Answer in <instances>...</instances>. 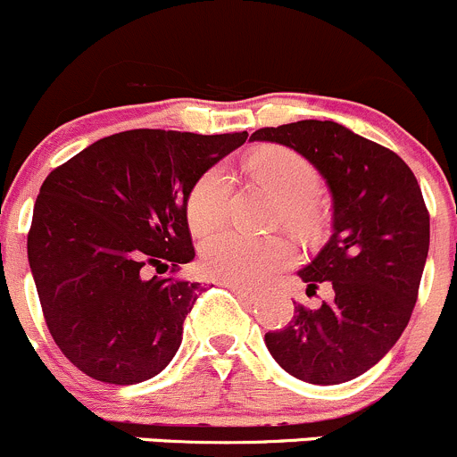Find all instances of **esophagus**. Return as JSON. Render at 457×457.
Returning a JSON list of instances; mask_svg holds the SVG:
<instances>
[{
  "instance_id": "esophagus-1",
  "label": "esophagus",
  "mask_w": 457,
  "mask_h": 457,
  "mask_svg": "<svg viewBox=\"0 0 457 457\" xmlns=\"http://www.w3.org/2000/svg\"><path fill=\"white\" fill-rule=\"evenodd\" d=\"M224 287L230 288V291H233L235 295L239 297V300H246V302H253V300H255V293L246 291V288H244V287H237V284H227V282H224Z\"/></svg>"
}]
</instances>
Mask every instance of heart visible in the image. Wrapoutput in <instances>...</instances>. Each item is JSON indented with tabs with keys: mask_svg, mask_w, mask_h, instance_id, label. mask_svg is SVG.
<instances>
[{
	"mask_svg": "<svg viewBox=\"0 0 457 457\" xmlns=\"http://www.w3.org/2000/svg\"><path fill=\"white\" fill-rule=\"evenodd\" d=\"M246 170L264 182L282 200L287 222L306 227L313 218L311 197L318 193L320 178L309 160L291 148L269 146L248 157ZM228 179L222 169H209L193 184L187 200V218L193 233H209L224 220L228 204ZM297 251L278 235L248 237L235 230H220L202 244V269L211 278L237 287H262L275 273L295 262Z\"/></svg>",
	"mask_w": 457,
	"mask_h": 457,
	"instance_id": "obj_1",
	"label": "heart"
}]
</instances>
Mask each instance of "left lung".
<instances>
[{"label":"left lung","instance_id":"1","mask_svg":"<svg viewBox=\"0 0 457 457\" xmlns=\"http://www.w3.org/2000/svg\"><path fill=\"white\" fill-rule=\"evenodd\" d=\"M251 142L300 153L331 193V237L300 270L306 293L328 282L333 300L295 306L266 349L297 380L342 384L393 349L411 320L428 253V213L409 166L337 121L302 120L260 129Z\"/></svg>","mask_w":457,"mask_h":457}]
</instances>
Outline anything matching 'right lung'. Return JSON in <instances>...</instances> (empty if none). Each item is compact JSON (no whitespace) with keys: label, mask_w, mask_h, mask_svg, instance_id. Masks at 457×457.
Instances as JSON below:
<instances>
[{"label":"right lung","mask_w":457,"mask_h":457,"mask_svg":"<svg viewBox=\"0 0 457 457\" xmlns=\"http://www.w3.org/2000/svg\"><path fill=\"white\" fill-rule=\"evenodd\" d=\"M248 133L135 129L90 144L39 188L29 264L62 353L108 384L151 380L182 345L200 282L170 273L195 257L187 200Z\"/></svg>","instance_id":"obj_1"}]
</instances>
